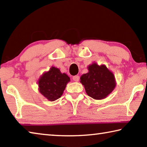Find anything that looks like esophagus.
Masks as SVG:
<instances>
[{"instance_id":"1","label":"esophagus","mask_w":147,"mask_h":147,"mask_svg":"<svg viewBox=\"0 0 147 147\" xmlns=\"http://www.w3.org/2000/svg\"><path fill=\"white\" fill-rule=\"evenodd\" d=\"M79 79H80V76H79L76 75V76H74L73 77V80L74 81H75V82H78L79 80Z\"/></svg>"}]
</instances>
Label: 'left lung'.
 Returning <instances> with one entry per match:
<instances>
[{
	"instance_id": "obj_1",
	"label": "left lung",
	"mask_w": 147,
	"mask_h": 147,
	"mask_svg": "<svg viewBox=\"0 0 147 147\" xmlns=\"http://www.w3.org/2000/svg\"><path fill=\"white\" fill-rule=\"evenodd\" d=\"M88 69V73L80 77L86 93L96 100L105 98L115 88V76L104 65L99 66L93 63Z\"/></svg>"
}]
</instances>
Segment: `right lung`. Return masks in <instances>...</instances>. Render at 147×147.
<instances>
[{"label": "right lung", "instance_id": "1", "mask_svg": "<svg viewBox=\"0 0 147 147\" xmlns=\"http://www.w3.org/2000/svg\"><path fill=\"white\" fill-rule=\"evenodd\" d=\"M69 81L70 78L66 74L52 67L39 79V91L49 100L54 101L61 97Z\"/></svg>", "mask_w": 147, "mask_h": 147}]
</instances>
